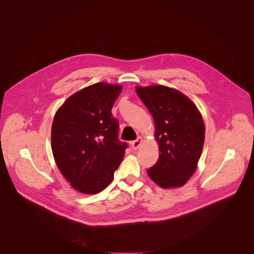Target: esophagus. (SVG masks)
<instances>
[{"label":"esophagus","mask_w":254,"mask_h":254,"mask_svg":"<svg viewBox=\"0 0 254 254\" xmlns=\"http://www.w3.org/2000/svg\"><path fill=\"white\" fill-rule=\"evenodd\" d=\"M141 141H142V138H141V137H138L136 140L131 141V143H130L131 148H132V149H137V148L139 147V146H140V144H141Z\"/></svg>","instance_id":"esophagus-1"}]
</instances>
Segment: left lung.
Segmentation results:
<instances>
[{"mask_svg":"<svg viewBox=\"0 0 254 254\" xmlns=\"http://www.w3.org/2000/svg\"><path fill=\"white\" fill-rule=\"evenodd\" d=\"M136 91L153 117L159 146V157L147 174L164 189L180 188L192 176L203 150V117L176 89L151 85L137 86Z\"/></svg>","mask_w":254,"mask_h":254,"instance_id":"1","label":"left lung"}]
</instances>
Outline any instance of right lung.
Segmentation results:
<instances>
[{"label":"right lung","instance_id":"obj_1","mask_svg":"<svg viewBox=\"0 0 254 254\" xmlns=\"http://www.w3.org/2000/svg\"><path fill=\"white\" fill-rule=\"evenodd\" d=\"M122 86L99 82L77 91L56 113L51 148L64 177L82 193L104 190L127 148L111 109Z\"/></svg>","mask_w":254,"mask_h":254}]
</instances>
